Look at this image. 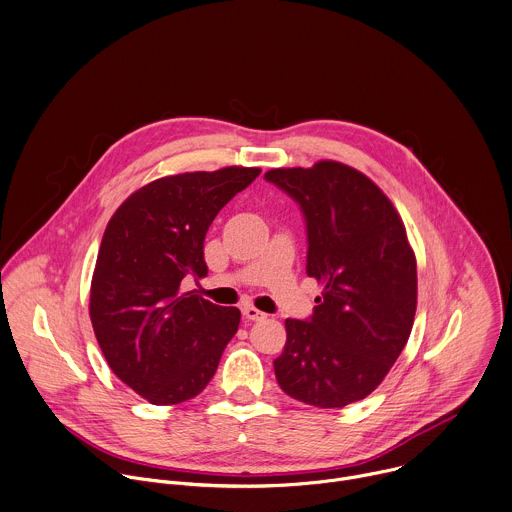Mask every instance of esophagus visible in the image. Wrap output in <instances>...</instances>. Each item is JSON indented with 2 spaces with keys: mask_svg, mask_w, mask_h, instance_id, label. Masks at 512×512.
<instances>
[{
  "mask_svg": "<svg viewBox=\"0 0 512 512\" xmlns=\"http://www.w3.org/2000/svg\"><path fill=\"white\" fill-rule=\"evenodd\" d=\"M242 314H244L248 320H262V318H266L264 312H260L258 308H254V306H250V304H246V306L242 308Z\"/></svg>",
  "mask_w": 512,
  "mask_h": 512,
  "instance_id": "1",
  "label": "esophagus"
}]
</instances>
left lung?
<instances>
[{"mask_svg": "<svg viewBox=\"0 0 512 512\" xmlns=\"http://www.w3.org/2000/svg\"><path fill=\"white\" fill-rule=\"evenodd\" d=\"M264 178L300 206L306 274L324 284L310 318L286 320L276 380L304 404L342 408L366 398L406 346L416 312L414 252L392 202L350 166L324 160Z\"/></svg>", "mask_w": 512, "mask_h": 512, "instance_id": "obj_1", "label": "left lung"}]
</instances>
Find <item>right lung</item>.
<instances>
[{
  "label": "right lung",
  "instance_id": "obj_1",
  "mask_svg": "<svg viewBox=\"0 0 512 512\" xmlns=\"http://www.w3.org/2000/svg\"><path fill=\"white\" fill-rule=\"evenodd\" d=\"M258 174L230 166L166 176L134 192L108 222L90 318L114 374L152 404L198 396L238 330V308L184 292L182 280L208 274L206 232Z\"/></svg>",
  "mask_w": 512,
  "mask_h": 512
}]
</instances>
